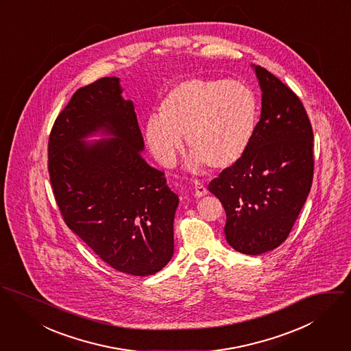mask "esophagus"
<instances>
[{
  "instance_id": "1",
  "label": "esophagus",
  "mask_w": 351,
  "mask_h": 351,
  "mask_svg": "<svg viewBox=\"0 0 351 351\" xmlns=\"http://www.w3.org/2000/svg\"><path fill=\"white\" fill-rule=\"evenodd\" d=\"M194 186L195 196L200 197V196H204V195L207 194V189L203 186V183H202V182H199V180H195Z\"/></svg>"
}]
</instances>
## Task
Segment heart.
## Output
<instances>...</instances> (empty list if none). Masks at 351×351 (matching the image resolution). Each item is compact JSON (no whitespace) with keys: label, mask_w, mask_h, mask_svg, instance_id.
Instances as JSON below:
<instances>
[{"label":"heart","mask_w":351,"mask_h":351,"mask_svg":"<svg viewBox=\"0 0 351 351\" xmlns=\"http://www.w3.org/2000/svg\"><path fill=\"white\" fill-rule=\"evenodd\" d=\"M258 99L245 83L193 78L173 86L148 118L145 141L165 167L175 162L186 136L191 167L226 169L247 152L258 122Z\"/></svg>","instance_id":"1"}]
</instances>
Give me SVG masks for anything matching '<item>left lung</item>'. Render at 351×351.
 I'll return each instance as SVG.
<instances>
[{"instance_id": "8db88e82", "label": "left lung", "mask_w": 351, "mask_h": 351, "mask_svg": "<svg viewBox=\"0 0 351 351\" xmlns=\"http://www.w3.org/2000/svg\"><path fill=\"white\" fill-rule=\"evenodd\" d=\"M254 70L263 108L253 141L245 156L208 184L226 211V241L250 256L287 239L313 178V132L302 101L267 69Z\"/></svg>"}]
</instances>
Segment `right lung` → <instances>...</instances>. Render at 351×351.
<instances>
[{"label":"right lung","mask_w":351,"mask_h":351,"mask_svg":"<svg viewBox=\"0 0 351 351\" xmlns=\"http://www.w3.org/2000/svg\"><path fill=\"white\" fill-rule=\"evenodd\" d=\"M121 93L110 77L74 93L51 129L48 172L66 225L118 272L149 276L172 258L179 197L141 155L134 106ZM98 130L115 138L82 143Z\"/></svg>","instance_id":"1"}]
</instances>
